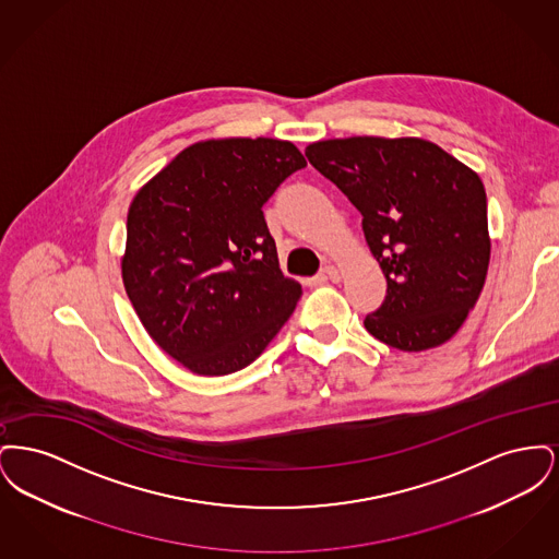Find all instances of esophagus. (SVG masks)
<instances>
[{
	"instance_id": "obj_1",
	"label": "esophagus",
	"mask_w": 559,
	"mask_h": 559,
	"mask_svg": "<svg viewBox=\"0 0 559 559\" xmlns=\"http://www.w3.org/2000/svg\"><path fill=\"white\" fill-rule=\"evenodd\" d=\"M322 274H324L326 278H331V281H340V278H342V272H340L337 267L331 266V264H329V266H324Z\"/></svg>"
}]
</instances>
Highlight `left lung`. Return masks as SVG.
Listing matches in <instances>:
<instances>
[{"label":"left lung","mask_w":559,"mask_h":559,"mask_svg":"<svg viewBox=\"0 0 559 559\" xmlns=\"http://www.w3.org/2000/svg\"><path fill=\"white\" fill-rule=\"evenodd\" d=\"M306 157L362 213L388 281L365 329L388 346H442L478 301L490 262L478 174L424 138L352 135L312 142Z\"/></svg>","instance_id":"1"}]
</instances>
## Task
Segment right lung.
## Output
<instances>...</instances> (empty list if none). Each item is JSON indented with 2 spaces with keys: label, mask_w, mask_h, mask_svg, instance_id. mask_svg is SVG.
Segmentation results:
<instances>
[{
  "label": "right lung",
  "mask_w": 559,
  "mask_h": 559,
  "mask_svg": "<svg viewBox=\"0 0 559 559\" xmlns=\"http://www.w3.org/2000/svg\"><path fill=\"white\" fill-rule=\"evenodd\" d=\"M301 167L289 140L210 138L135 192L123 287L153 342L188 371L245 369L292 317L301 285L281 272L262 207Z\"/></svg>",
  "instance_id": "add662e5"
}]
</instances>
